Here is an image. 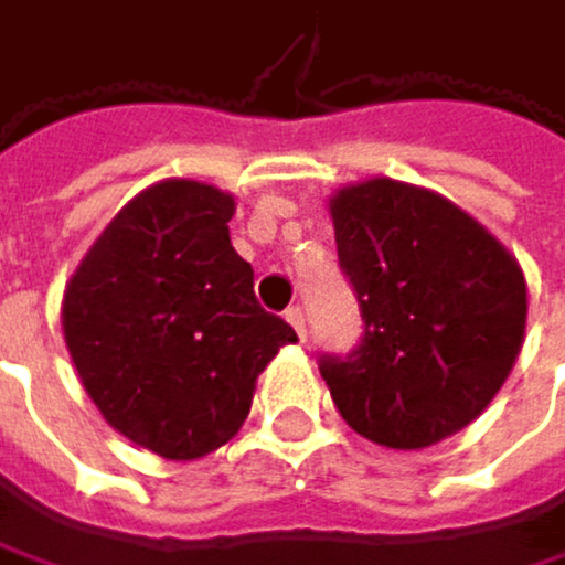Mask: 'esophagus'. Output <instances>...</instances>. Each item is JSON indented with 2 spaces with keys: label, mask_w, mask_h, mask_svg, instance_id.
<instances>
[{
  "label": "esophagus",
  "mask_w": 565,
  "mask_h": 565,
  "mask_svg": "<svg viewBox=\"0 0 565 565\" xmlns=\"http://www.w3.org/2000/svg\"><path fill=\"white\" fill-rule=\"evenodd\" d=\"M288 321H291V329L305 339L308 335V329H305V311L301 308H288Z\"/></svg>",
  "instance_id": "esophagus-1"
}]
</instances>
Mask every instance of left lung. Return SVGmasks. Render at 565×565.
<instances>
[{"label":"left lung","instance_id":"8db88e82","mask_svg":"<svg viewBox=\"0 0 565 565\" xmlns=\"http://www.w3.org/2000/svg\"><path fill=\"white\" fill-rule=\"evenodd\" d=\"M329 213L365 321L352 355L318 365L339 414L393 450L465 430L525 342L519 260L440 192L386 175L339 189Z\"/></svg>","mask_w":565,"mask_h":565}]
</instances>
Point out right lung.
<instances>
[{"mask_svg":"<svg viewBox=\"0 0 565 565\" xmlns=\"http://www.w3.org/2000/svg\"><path fill=\"white\" fill-rule=\"evenodd\" d=\"M233 196L192 179L141 189L63 291V339L100 417L166 461L244 427L257 376L295 329L254 298L230 244Z\"/></svg>","mask_w":565,"mask_h":565,"instance_id":"obj_1","label":"right lung"}]
</instances>
